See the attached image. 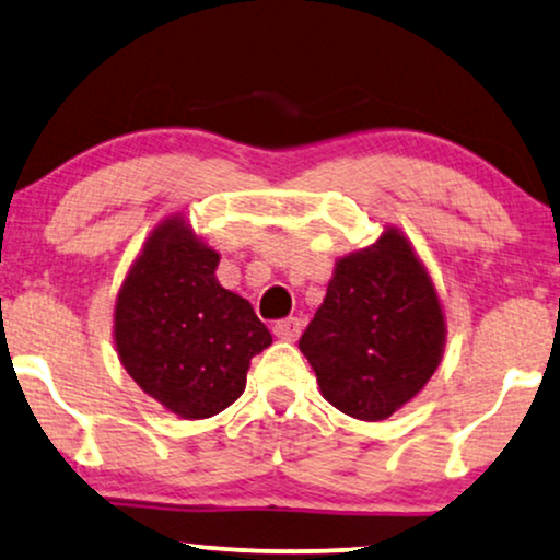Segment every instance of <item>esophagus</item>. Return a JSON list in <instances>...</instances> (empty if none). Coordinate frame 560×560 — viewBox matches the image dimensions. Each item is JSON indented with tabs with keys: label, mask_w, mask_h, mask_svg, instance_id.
Returning <instances> with one entry per match:
<instances>
[{
	"label": "esophagus",
	"mask_w": 560,
	"mask_h": 560,
	"mask_svg": "<svg viewBox=\"0 0 560 560\" xmlns=\"http://www.w3.org/2000/svg\"><path fill=\"white\" fill-rule=\"evenodd\" d=\"M302 332V323L296 317H284V320L273 323V336L281 341H296Z\"/></svg>",
	"instance_id": "esophagus-1"
}]
</instances>
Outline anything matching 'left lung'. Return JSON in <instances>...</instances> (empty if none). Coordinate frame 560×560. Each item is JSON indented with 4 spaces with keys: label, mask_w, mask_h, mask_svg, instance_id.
Returning a JSON list of instances; mask_svg holds the SVG:
<instances>
[{
    "label": "left lung",
    "mask_w": 560,
    "mask_h": 560,
    "mask_svg": "<svg viewBox=\"0 0 560 560\" xmlns=\"http://www.w3.org/2000/svg\"><path fill=\"white\" fill-rule=\"evenodd\" d=\"M444 313L427 268L398 230L341 258L300 351L323 398L362 421L393 416L436 372Z\"/></svg>",
    "instance_id": "left-lung-1"
}]
</instances>
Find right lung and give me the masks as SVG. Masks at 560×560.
<instances>
[{"label":"right lung","instance_id":"1","mask_svg":"<svg viewBox=\"0 0 560 560\" xmlns=\"http://www.w3.org/2000/svg\"><path fill=\"white\" fill-rule=\"evenodd\" d=\"M217 264L186 219L170 217L144 243L116 300L121 364L180 419H209L232 406L250 359L271 346L250 302L217 281Z\"/></svg>","mask_w":560,"mask_h":560}]
</instances>
